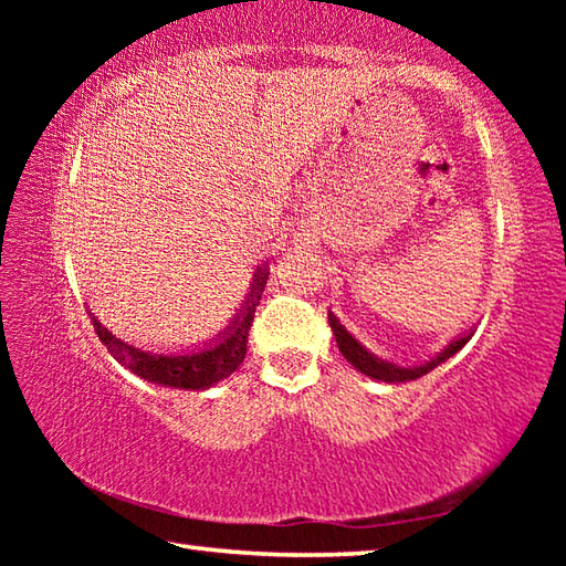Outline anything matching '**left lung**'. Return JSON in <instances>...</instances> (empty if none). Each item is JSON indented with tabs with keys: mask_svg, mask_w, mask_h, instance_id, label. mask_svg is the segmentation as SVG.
Here are the masks:
<instances>
[{
	"mask_svg": "<svg viewBox=\"0 0 566 566\" xmlns=\"http://www.w3.org/2000/svg\"><path fill=\"white\" fill-rule=\"evenodd\" d=\"M329 324H332L334 339H337V347L344 354V359H347L354 369H359L361 375H367L371 379H379V381H409V379L424 377L427 371H432L434 367H439V364L447 361L449 357H452V354H457L469 339H472V334H464V337H457L452 344H449V347L439 352L434 359L419 364V367H399V364L379 359L371 352L364 349L361 344L354 339L347 329L342 327L339 319L334 317L332 312H329Z\"/></svg>",
	"mask_w": 566,
	"mask_h": 566,
	"instance_id": "left-lung-1",
	"label": "left lung"
}]
</instances>
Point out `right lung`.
I'll return each instance as SVG.
<instances>
[{"label": "right lung", "instance_id": "add662e5", "mask_svg": "<svg viewBox=\"0 0 566 566\" xmlns=\"http://www.w3.org/2000/svg\"><path fill=\"white\" fill-rule=\"evenodd\" d=\"M256 280L252 286V294L244 302V306L239 312V317H234L232 327H227V332L219 334V344L209 349H199L191 354H151V352H142L132 344L122 342L114 337L107 327H102L99 319H94V332L102 339L104 347L109 349V354L117 361H122L124 367L134 375L155 381V385H165V387H175V389H207L217 385L219 379H224L232 375V371L244 361L247 354V339H249V327L254 322V310L262 300L264 284L270 272L266 270H256Z\"/></svg>", "mask_w": 566, "mask_h": 566}]
</instances>
